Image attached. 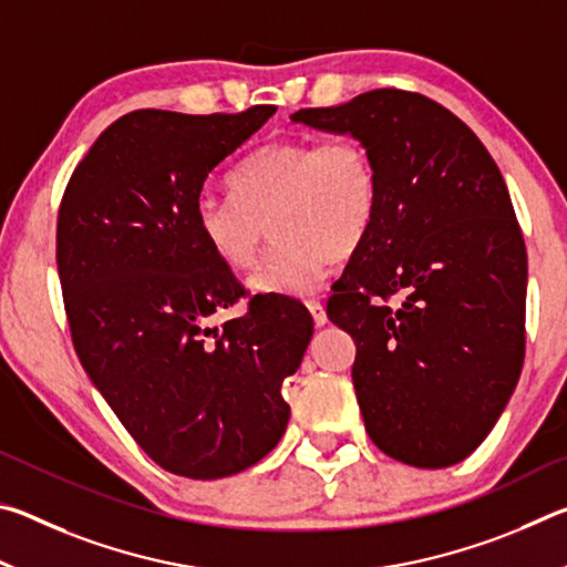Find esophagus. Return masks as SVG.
<instances>
[{
    "label": "esophagus",
    "mask_w": 567,
    "mask_h": 567,
    "mask_svg": "<svg viewBox=\"0 0 567 567\" xmlns=\"http://www.w3.org/2000/svg\"><path fill=\"white\" fill-rule=\"evenodd\" d=\"M307 310H310V315H312V320H315V324H318V328H324V324H328V312H324V307L320 305V302H307Z\"/></svg>",
    "instance_id": "34e87169"
}]
</instances>
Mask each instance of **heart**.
Returning <instances> with one entry per match:
<instances>
[{"label":"heart","instance_id":"b5f03b06","mask_svg":"<svg viewBox=\"0 0 567 567\" xmlns=\"http://www.w3.org/2000/svg\"><path fill=\"white\" fill-rule=\"evenodd\" d=\"M229 187L235 197H197L195 227L219 262L239 270L252 265L272 223L277 245L249 275L257 295L318 292L334 257L368 237L380 203L370 152L348 137L270 142L239 162Z\"/></svg>","mask_w":567,"mask_h":567}]
</instances>
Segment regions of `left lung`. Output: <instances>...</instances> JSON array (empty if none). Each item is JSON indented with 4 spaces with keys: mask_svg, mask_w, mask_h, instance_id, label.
Listing matches in <instances>:
<instances>
[{
    "mask_svg": "<svg viewBox=\"0 0 567 567\" xmlns=\"http://www.w3.org/2000/svg\"><path fill=\"white\" fill-rule=\"evenodd\" d=\"M290 120L358 140L378 169V215L328 300L358 348L364 430L405 465H455L495 427L525 358L527 255L501 169L422 94L372 90Z\"/></svg>",
    "mask_w": 567,
    "mask_h": 567,
    "instance_id": "left-lung-1",
    "label": "left lung"
}]
</instances>
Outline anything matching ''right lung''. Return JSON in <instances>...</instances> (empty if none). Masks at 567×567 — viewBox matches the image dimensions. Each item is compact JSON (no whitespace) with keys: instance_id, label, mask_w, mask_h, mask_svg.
<instances>
[{"instance_id":"add662e5","label":"right lung","mask_w":567,"mask_h":567,"mask_svg":"<svg viewBox=\"0 0 567 567\" xmlns=\"http://www.w3.org/2000/svg\"><path fill=\"white\" fill-rule=\"evenodd\" d=\"M275 114L137 110L76 165L56 217V270L74 350L137 445L169 473L217 480L260 463L285 435L282 382L312 340L290 300H249L195 227L219 162Z\"/></svg>"}]
</instances>
